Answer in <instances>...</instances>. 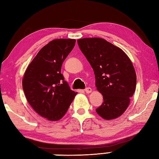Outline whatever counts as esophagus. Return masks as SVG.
<instances>
[{"label": "esophagus", "instance_id": "34e87169", "mask_svg": "<svg viewBox=\"0 0 159 159\" xmlns=\"http://www.w3.org/2000/svg\"><path fill=\"white\" fill-rule=\"evenodd\" d=\"M92 88H85V92H86V93H90V92H92Z\"/></svg>", "mask_w": 159, "mask_h": 159}]
</instances>
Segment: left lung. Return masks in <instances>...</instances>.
<instances>
[{
	"label": "left lung",
	"mask_w": 159,
	"mask_h": 159,
	"mask_svg": "<svg viewBox=\"0 0 159 159\" xmlns=\"http://www.w3.org/2000/svg\"><path fill=\"white\" fill-rule=\"evenodd\" d=\"M95 75V85L103 102L96 109L104 120L121 116L130 103L136 86V74L131 60L121 48L99 37L77 40Z\"/></svg>",
	"instance_id": "obj_1"
}]
</instances>
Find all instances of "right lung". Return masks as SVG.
I'll return each mask as SVG.
<instances>
[{
  "label": "right lung",
  "instance_id": "right-lung-1",
  "mask_svg": "<svg viewBox=\"0 0 159 159\" xmlns=\"http://www.w3.org/2000/svg\"><path fill=\"white\" fill-rule=\"evenodd\" d=\"M76 39H56L42 48L25 71L22 85L26 99L40 116L57 121L64 116L77 92L61 74L62 65Z\"/></svg>",
  "mask_w": 159,
  "mask_h": 159
}]
</instances>
